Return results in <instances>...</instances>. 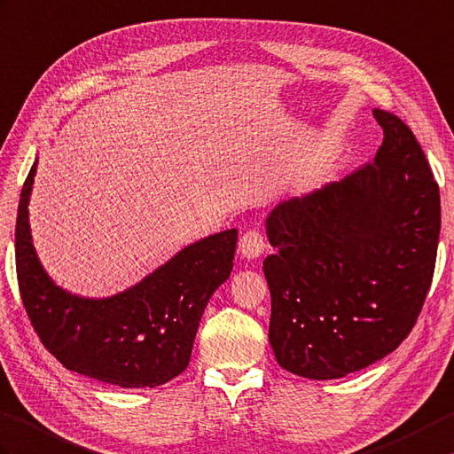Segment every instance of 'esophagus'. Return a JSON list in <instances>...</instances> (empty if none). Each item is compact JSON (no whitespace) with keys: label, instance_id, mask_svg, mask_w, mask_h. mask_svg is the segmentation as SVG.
<instances>
[{"label":"esophagus","instance_id":"34e87169","mask_svg":"<svg viewBox=\"0 0 454 454\" xmlns=\"http://www.w3.org/2000/svg\"><path fill=\"white\" fill-rule=\"evenodd\" d=\"M267 244L262 236L259 234L257 230H247L244 236L239 238V244H238V251L239 255L244 259H257L262 255V251H265Z\"/></svg>","mask_w":454,"mask_h":454}]
</instances>
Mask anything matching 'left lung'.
<instances>
[{"label":"left lung","mask_w":454,"mask_h":454,"mask_svg":"<svg viewBox=\"0 0 454 454\" xmlns=\"http://www.w3.org/2000/svg\"><path fill=\"white\" fill-rule=\"evenodd\" d=\"M375 160L339 182L290 197L265 220L272 253L269 342L284 370L340 379L396 350L434 278L439 187L414 133L373 110Z\"/></svg>","instance_id":"1"}]
</instances>
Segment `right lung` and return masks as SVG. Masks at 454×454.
<instances>
[{"label": "right lung", "instance_id": "right-lung-1", "mask_svg": "<svg viewBox=\"0 0 454 454\" xmlns=\"http://www.w3.org/2000/svg\"><path fill=\"white\" fill-rule=\"evenodd\" d=\"M36 166L38 158L20 192L15 257L20 298L42 344L69 372L102 383H168L187 367L207 303L230 277L238 230L193 241L114 296H79L51 280L33 244L28 203Z\"/></svg>", "mask_w": 454, "mask_h": 454}]
</instances>
